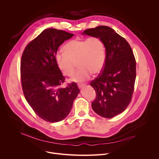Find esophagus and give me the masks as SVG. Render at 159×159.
Returning a JSON list of instances; mask_svg holds the SVG:
<instances>
[{
	"instance_id": "34e87169",
	"label": "esophagus",
	"mask_w": 159,
	"mask_h": 159,
	"mask_svg": "<svg viewBox=\"0 0 159 159\" xmlns=\"http://www.w3.org/2000/svg\"><path fill=\"white\" fill-rule=\"evenodd\" d=\"M85 86V84H78V87H79V88H82V87H84Z\"/></svg>"
}]
</instances>
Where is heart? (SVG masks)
I'll return each instance as SVG.
<instances>
[{
    "label": "heart",
    "mask_w": 159,
    "mask_h": 159,
    "mask_svg": "<svg viewBox=\"0 0 159 159\" xmlns=\"http://www.w3.org/2000/svg\"><path fill=\"white\" fill-rule=\"evenodd\" d=\"M63 50L64 53H56L55 61L63 74L68 77L74 74L77 63L79 68L72 78L73 81H84L91 73H99L104 66L106 47L99 36L72 39L65 44Z\"/></svg>",
    "instance_id": "1"
}]
</instances>
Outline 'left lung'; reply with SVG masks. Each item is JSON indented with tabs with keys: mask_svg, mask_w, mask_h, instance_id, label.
I'll use <instances>...</instances> for the list:
<instances>
[{
	"mask_svg": "<svg viewBox=\"0 0 159 159\" xmlns=\"http://www.w3.org/2000/svg\"><path fill=\"white\" fill-rule=\"evenodd\" d=\"M84 33L100 37L105 44L104 66L90 85L96 93L92 102L93 110L103 118H112L123 112L131 101L136 60L128 41L112 28L99 26L87 29Z\"/></svg>",
	"mask_w": 159,
	"mask_h": 159,
	"instance_id": "1",
	"label": "left lung"
}]
</instances>
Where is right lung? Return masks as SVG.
<instances>
[{"instance_id": "add662e5", "label": "right lung", "mask_w": 159, "mask_h": 159, "mask_svg": "<svg viewBox=\"0 0 159 159\" xmlns=\"http://www.w3.org/2000/svg\"><path fill=\"white\" fill-rule=\"evenodd\" d=\"M73 34L48 28L30 41L22 53L20 82L25 97L42 120L56 123L69 114L80 90L75 82L61 87L65 77L57 66L55 55Z\"/></svg>"}]
</instances>
